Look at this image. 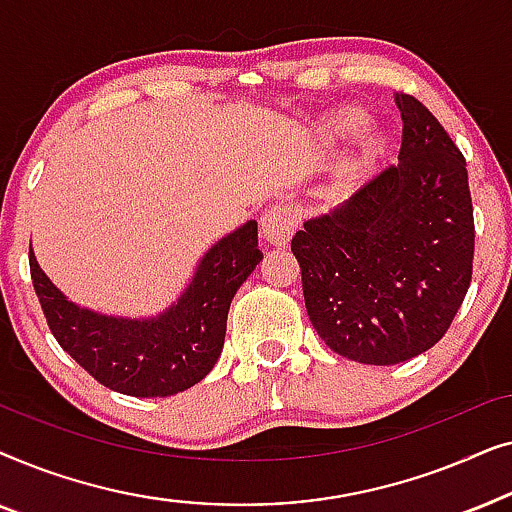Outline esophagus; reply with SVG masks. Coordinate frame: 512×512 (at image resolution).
I'll list each match as a JSON object with an SVG mask.
<instances>
[{
    "label": "esophagus",
    "instance_id": "34e87169",
    "mask_svg": "<svg viewBox=\"0 0 512 512\" xmlns=\"http://www.w3.org/2000/svg\"><path fill=\"white\" fill-rule=\"evenodd\" d=\"M296 228H298V212L291 205H284V202L272 205L261 219L263 237L272 244V247H284V244L291 240L293 230Z\"/></svg>",
    "mask_w": 512,
    "mask_h": 512
}]
</instances>
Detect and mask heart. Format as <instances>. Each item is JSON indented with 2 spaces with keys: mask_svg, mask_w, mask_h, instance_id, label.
I'll return each instance as SVG.
<instances>
[{
  "mask_svg": "<svg viewBox=\"0 0 512 512\" xmlns=\"http://www.w3.org/2000/svg\"><path fill=\"white\" fill-rule=\"evenodd\" d=\"M366 123H368L366 111H361L356 107L338 109V111H333V114H328L324 121L319 123V137L324 139L326 144L342 142V139H349L359 130H363V125ZM375 149H377V137L370 135L366 142H363V153L370 156V153H375Z\"/></svg>",
  "mask_w": 512,
  "mask_h": 512,
  "instance_id": "heart-1",
  "label": "heart"
}]
</instances>
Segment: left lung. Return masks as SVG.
<instances>
[{
    "instance_id": "obj_1",
    "label": "left lung",
    "mask_w": 512,
    "mask_h": 512,
    "mask_svg": "<svg viewBox=\"0 0 512 512\" xmlns=\"http://www.w3.org/2000/svg\"><path fill=\"white\" fill-rule=\"evenodd\" d=\"M398 163L291 240L319 338L345 359L394 366L443 338L473 275L466 160L438 118L396 93Z\"/></svg>"
}]
</instances>
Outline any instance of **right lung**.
<instances>
[{
  "mask_svg": "<svg viewBox=\"0 0 512 512\" xmlns=\"http://www.w3.org/2000/svg\"><path fill=\"white\" fill-rule=\"evenodd\" d=\"M258 223L247 221L202 256L177 303L156 317H109L67 300L39 268L30 272L48 328L60 347L104 387L137 398L174 396L219 361L230 300L261 263Z\"/></svg>",
  "mask_w": 512,
  "mask_h": 512,
  "instance_id": "add662e5",
  "label": "right lung"
}]
</instances>
